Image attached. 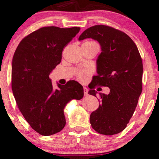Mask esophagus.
Returning a JSON list of instances; mask_svg holds the SVG:
<instances>
[{"label":"esophagus","instance_id":"34e87169","mask_svg":"<svg viewBox=\"0 0 159 159\" xmlns=\"http://www.w3.org/2000/svg\"><path fill=\"white\" fill-rule=\"evenodd\" d=\"M84 96H87L88 95V89H87V87H84Z\"/></svg>","mask_w":159,"mask_h":159}]
</instances>
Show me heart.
<instances>
[{"mask_svg": "<svg viewBox=\"0 0 159 159\" xmlns=\"http://www.w3.org/2000/svg\"><path fill=\"white\" fill-rule=\"evenodd\" d=\"M88 43H95L93 42V41H87ZM89 70H80L78 71L77 72V79L81 82H84L85 80H86L87 76H88L89 75Z\"/></svg>", "mask_w": 159, "mask_h": 159, "instance_id": "1", "label": "heart"}]
</instances>
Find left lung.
Listing matches in <instances>:
<instances>
[{
  "label": "left lung",
  "instance_id": "8db88e82",
  "mask_svg": "<svg viewBox=\"0 0 159 159\" xmlns=\"http://www.w3.org/2000/svg\"><path fill=\"white\" fill-rule=\"evenodd\" d=\"M87 38L98 41L102 49L97 60L98 75L93 77L88 93L96 97L97 86L110 89L108 95L100 93V105L90 115L91 125L100 134H117L129 123L141 94V57L130 36L112 27H89L79 40Z\"/></svg>",
  "mask_w": 159,
  "mask_h": 159
}]
</instances>
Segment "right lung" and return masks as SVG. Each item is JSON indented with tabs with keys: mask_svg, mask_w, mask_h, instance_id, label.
<instances>
[{
	"mask_svg": "<svg viewBox=\"0 0 159 159\" xmlns=\"http://www.w3.org/2000/svg\"><path fill=\"white\" fill-rule=\"evenodd\" d=\"M80 27H42L20 41L13 57L11 87L23 116L41 135H51L66 124L64 108L73 99L81 100L83 87L75 80L54 88L49 74L61 62L64 48Z\"/></svg>",
	"mask_w": 159,
	"mask_h": 159,
	"instance_id": "add662e5",
	"label": "right lung"
}]
</instances>
